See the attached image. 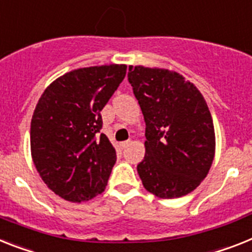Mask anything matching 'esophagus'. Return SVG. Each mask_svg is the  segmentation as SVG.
<instances>
[{
  "mask_svg": "<svg viewBox=\"0 0 252 252\" xmlns=\"http://www.w3.org/2000/svg\"><path fill=\"white\" fill-rule=\"evenodd\" d=\"M129 145H130V141H124V142L120 143V147H122V149H126V147H128Z\"/></svg>",
  "mask_w": 252,
  "mask_h": 252,
  "instance_id": "esophagus-1",
  "label": "esophagus"
}]
</instances>
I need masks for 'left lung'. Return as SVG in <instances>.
<instances>
[{"label": "left lung", "mask_w": 252, "mask_h": 252, "mask_svg": "<svg viewBox=\"0 0 252 252\" xmlns=\"http://www.w3.org/2000/svg\"><path fill=\"white\" fill-rule=\"evenodd\" d=\"M128 82L146 123L143 187L160 198L192 192L208 175L215 154L213 118L200 91L166 69L129 66Z\"/></svg>", "instance_id": "left-lung-1"}]
</instances>
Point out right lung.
I'll use <instances>...</instances> for the list:
<instances>
[{
  "label": "right lung",
  "mask_w": 252,
  "mask_h": 252,
  "mask_svg": "<svg viewBox=\"0 0 252 252\" xmlns=\"http://www.w3.org/2000/svg\"><path fill=\"white\" fill-rule=\"evenodd\" d=\"M126 65L69 71L44 90L31 123L32 158L50 189L71 202L106 188L116 152L103 133L101 110L122 83Z\"/></svg>",
  "instance_id": "right-lung-1"
}]
</instances>
